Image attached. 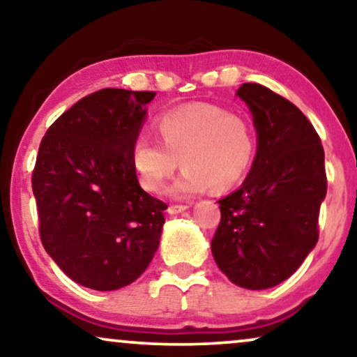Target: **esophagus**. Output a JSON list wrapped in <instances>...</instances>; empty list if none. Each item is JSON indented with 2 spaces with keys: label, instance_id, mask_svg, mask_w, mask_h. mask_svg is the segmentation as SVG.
Wrapping results in <instances>:
<instances>
[{
  "label": "esophagus",
  "instance_id": "34e87169",
  "mask_svg": "<svg viewBox=\"0 0 357 357\" xmlns=\"http://www.w3.org/2000/svg\"><path fill=\"white\" fill-rule=\"evenodd\" d=\"M190 206H187V204H170V206L167 208V213L169 214H178V213H183L187 211Z\"/></svg>",
  "mask_w": 357,
  "mask_h": 357
}]
</instances>
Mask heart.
<instances>
[{
    "label": "heart",
    "instance_id": "b5f03b06",
    "mask_svg": "<svg viewBox=\"0 0 357 357\" xmlns=\"http://www.w3.org/2000/svg\"><path fill=\"white\" fill-rule=\"evenodd\" d=\"M160 139L139 135L131 164L146 192L159 193L182 160L185 170L170 187L175 198L208 190L224 192L241 182L255 155V136L242 116L213 104H190L155 120Z\"/></svg>",
    "mask_w": 357,
    "mask_h": 357
}]
</instances>
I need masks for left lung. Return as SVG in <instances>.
<instances>
[{"mask_svg":"<svg viewBox=\"0 0 357 357\" xmlns=\"http://www.w3.org/2000/svg\"><path fill=\"white\" fill-rule=\"evenodd\" d=\"M237 96L252 112L258 148L241 188L219 199L214 261L234 284L268 289L287 280L319 241L325 153L307 116L255 82Z\"/></svg>","mask_w":357,"mask_h":357,"instance_id":"1","label":"left lung"}]
</instances>
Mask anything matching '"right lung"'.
I'll return each mask as SVG.
<instances>
[{
  "instance_id": "add662e5",
  "label": "right lung",
  "mask_w": 357,
  "mask_h": 357,
  "mask_svg": "<svg viewBox=\"0 0 357 357\" xmlns=\"http://www.w3.org/2000/svg\"><path fill=\"white\" fill-rule=\"evenodd\" d=\"M154 96L107 87L82 97L38 148L32 190L43 248L89 289L131 284L159 247L167 204L139 187L131 164Z\"/></svg>"
}]
</instances>
